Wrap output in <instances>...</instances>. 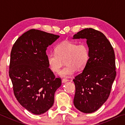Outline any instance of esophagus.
<instances>
[{
  "label": "esophagus",
  "instance_id": "1",
  "mask_svg": "<svg viewBox=\"0 0 125 125\" xmlns=\"http://www.w3.org/2000/svg\"><path fill=\"white\" fill-rule=\"evenodd\" d=\"M69 81V80L68 79H62V82L63 83H66V82H68Z\"/></svg>",
  "mask_w": 125,
  "mask_h": 125
}]
</instances>
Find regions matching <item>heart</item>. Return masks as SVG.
Returning <instances> with one entry per match:
<instances>
[{
  "mask_svg": "<svg viewBox=\"0 0 125 125\" xmlns=\"http://www.w3.org/2000/svg\"><path fill=\"white\" fill-rule=\"evenodd\" d=\"M89 58V51L85 43L64 41L55 48V52L47 55V63L50 69L54 73L60 71L63 61L66 64L59 72L61 77H69L73 75L77 69L84 68Z\"/></svg>",
  "mask_w": 125,
  "mask_h": 125,
  "instance_id": "heart-1",
  "label": "heart"
}]
</instances>
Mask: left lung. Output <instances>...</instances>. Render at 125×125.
<instances>
[{"label":"left lung","instance_id":"8db88e82","mask_svg":"<svg viewBox=\"0 0 125 125\" xmlns=\"http://www.w3.org/2000/svg\"><path fill=\"white\" fill-rule=\"evenodd\" d=\"M85 39L89 58L82 72L73 79L75 93L73 103L78 110L89 114L96 111L108 99L115 79V56L113 47L102 32L85 29L73 39Z\"/></svg>","mask_w":125,"mask_h":125}]
</instances>
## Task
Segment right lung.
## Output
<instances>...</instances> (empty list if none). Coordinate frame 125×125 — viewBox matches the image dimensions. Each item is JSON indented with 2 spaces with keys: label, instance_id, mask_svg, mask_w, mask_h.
<instances>
[{
  "label": "right lung",
  "instance_id": "obj_1",
  "mask_svg": "<svg viewBox=\"0 0 125 125\" xmlns=\"http://www.w3.org/2000/svg\"><path fill=\"white\" fill-rule=\"evenodd\" d=\"M60 36L31 29L15 42L10 54L9 77L17 100L35 115L47 111L54 103L61 80L47 63L46 50Z\"/></svg>",
  "mask_w": 125,
  "mask_h": 125
}]
</instances>
